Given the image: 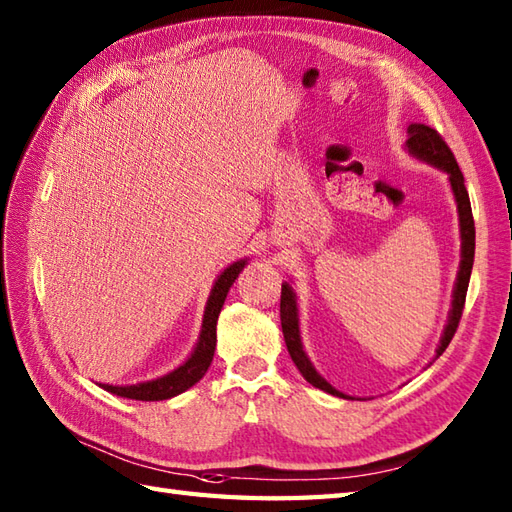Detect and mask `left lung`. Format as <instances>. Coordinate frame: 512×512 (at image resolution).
Segmentation results:
<instances>
[{"label": "left lung", "instance_id": "1", "mask_svg": "<svg viewBox=\"0 0 512 512\" xmlns=\"http://www.w3.org/2000/svg\"><path fill=\"white\" fill-rule=\"evenodd\" d=\"M407 151L427 165L438 167L449 176L451 189L455 195V202H458V215H460V237H462V259H460V270H458V279H455V288H453V301H451V312H449V321L447 328H444V334L440 339V345L436 350V358L447 350L455 330H458L460 319H462V310H464V301H466V290H469V279H471V270H473V257H475V222H473V213H471V200H469V191L464 187V176L458 167V160H455L453 151L449 145L444 143L442 136L436 132V129L422 123H411L407 127ZM279 314H281V330H284V339L286 347L295 361L297 369L301 376L308 380L310 385L319 387L323 391H328L332 396L339 398H350L345 396L343 391L334 389L328 380H325L314 365L310 363V358L303 352L301 345V334H299V310H297V297L292 292L290 284L281 286V303H279Z\"/></svg>", "mask_w": 512, "mask_h": 512}]
</instances>
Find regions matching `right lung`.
I'll list each match as a JSON object with an SVG mask.
<instances>
[{
  "label": "right lung",
  "instance_id": "right-lung-1",
  "mask_svg": "<svg viewBox=\"0 0 512 512\" xmlns=\"http://www.w3.org/2000/svg\"><path fill=\"white\" fill-rule=\"evenodd\" d=\"M244 266H246V259H239V262L228 266L224 273L215 279L209 301H206V308H204L200 339H198V343H195L191 356L180 367H176L173 372L160 376V378L147 380V383L101 385V387L105 391H110V394L132 398V400H167V398L182 394V391H187L189 387L198 383L213 361L215 341H217L215 325H217V317H220V310L224 306V299L228 295V290H231L233 281L237 279V275L244 270Z\"/></svg>",
  "mask_w": 512,
  "mask_h": 512
}]
</instances>
